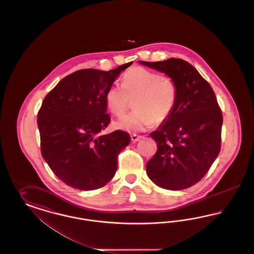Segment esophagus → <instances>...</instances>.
I'll return each mask as SVG.
<instances>
[{"mask_svg":"<svg viewBox=\"0 0 254 254\" xmlns=\"http://www.w3.org/2000/svg\"><path fill=\"white\" fill-rule=\"evenodd\" d=\"M142 138H143V136H141V135H136V134H132V135H131V141H132V143H137V142L140 141Z\"/></svg>","mask_w":254,"mask_h":254,"instance_id":"1","label":"esophagus"}]
</instances>
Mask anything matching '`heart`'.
<instances>
[{
  "instance_id": "b5f03b06",
  "label": "heart",
  "mask_w": 254,
  "mask_h": 254,
  "mask_svg": "<svg viewBox=\"0 0 254 254\" xmlns=\"http://www.w3.org/2000/svg\"><path fill=\"white\" fill-rule=\"evenodd\" d=\"M134 110L115 122V127L127 131H144L151 127L155 120L165 121L172 111L176 87L167 77L144 67H134L125 75L123 84L111 85L106 101L109 110L122 115L134 99Z\"/></svg>"
}]
</instances>
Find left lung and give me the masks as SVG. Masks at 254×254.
Here are the masks:
<instances>
[{
  "label": "left lung",
  "instance_id": "left-lung-1",
  "mask_svg": "<svg viewBox=\"0 0 254 254\" xmlns=\"http://www.w3.org/2000/svg\"><path fill=\"white\" fill-rule=\"evenodd\" d=\"M138 62L165 73L176 87L170 115L149 134L157 152L146 163L147 176L165 190L188 189L205 176L221 149L223 116L215 93L186 61Z\"/></svg>",
  "mask_w": 254,
  "mask_h": 254
}]
</instances>
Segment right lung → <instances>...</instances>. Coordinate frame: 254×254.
Masks as SVG:
<instances>
[{
	"instance_id": "1",
	"label": "right lung",
	"mask_w": 254,
	"mask_h": 254,
	"mask_svg": "<svg viewBox=\"0 0 254 254\" xmlns=\"http://www.w3.org/2000/svg\"><path fill=\"white\" fill-rule=\"evenodd\" d=\"M87 68L57 84L43 101L37 124L41 151L54 174L73 189L92 190L107 185L117 170V157L130 143L128 133L101 134L110 122L106 95L121 71Z\"/></svg>"
}]
</instances>
